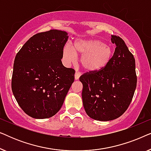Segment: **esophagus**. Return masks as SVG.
Here are the masks:
<instances>
[{"mask_svg": "<svg viewBox=\"0 0 151 151\" xmlns=\"http://www.w3.org/2000/svg\"><path fill=\"white\" fill-rule=\"evenodd\" d=\"M80 76H81V73H80L79 71H76V73H75V80L79 79V78H80Z\"/></svg>", "mask_w": 151, "mask_h": 151, "instance_id": "obj_1", "label": "esophagus"}]
</instances>
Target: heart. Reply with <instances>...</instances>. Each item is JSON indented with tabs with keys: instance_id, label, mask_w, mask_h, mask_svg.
I'll return each instance as SVG.
<instances>
[{
	"instance_id": "obj_1",
	"label": "heart",
	"mask_w": 151,
	"mask_h": 151,
	"mask_svg": "<svg viewBox=\"0 0 151 151\" xmlns=\"http://www.w3.org/2000/svg\"><path fill=\"white\" fill-rule=\"evenodd\" d=\"M77 55H81L80 63L88 71L102 69L112 58L113 49L109 45L97 39H78L73 48L66 45L63 49V58L67 63L76 61Z\"/></svg>"
}]
</instances>
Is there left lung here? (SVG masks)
<instances>
[{
  "mask_svg": "<svg viewBox=\"0 0 151 151\" xmlns=\"http://www.w3.org/2000/svg\"><path fill=\"white\" fill-rule=\"evenodd\" d=\"M111 40L116 47L108 65L80 77L84 110L95 120L120 117L131 104L137 86L133 55L120 37L112 35Z\"/></svg>",
  "mask_w": 151,
  "mask_h": 151,
  "instance_id": "left-lung-1",
  "label": "left lung"
}]
</instances>
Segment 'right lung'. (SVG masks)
Returning a JSON list of instances; mask_svg holds the SVG:
<instances>
[{
    "mask_svg": "<svg viewBox=\"0 0 151 151\" xmlns=\"http://www.w3.org/2000/svg\"><path fill=\"white\" fill-rule=\"evenodd\" d=\"M68 38L60 30L38 33L16 55L12 92L20 108L33 118L56 114L74 81V69L64 67L61 61Z\"/></svg>",
    "mask_w": 151,
    "mask_h": 151,
    "instance_id": "obj_1",
    "label": "right lung"
}]
</instances>
